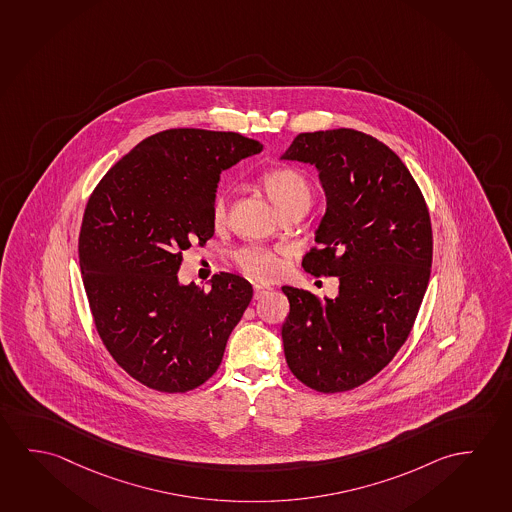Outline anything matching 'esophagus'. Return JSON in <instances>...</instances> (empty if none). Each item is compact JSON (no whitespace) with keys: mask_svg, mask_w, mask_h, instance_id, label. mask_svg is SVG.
<instances>
[{"mask_svg":"<svg viewBox=\"0 0 512 512\" xmlns=\"http://www.w3.org/2000/svg\"><path fill=\"white\" fill-rule=\"evenodd\" d=\"M270 290H272V288L265 286V284H254V299L258 301L261 297H265Z\"/></svg>","mask_w":512,"mask_h":512,"instance_id":"obj_1","label":"esophagus"}]
</instances>
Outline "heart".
<instances>
[{"label":"heart","mask_w":512,"mask_h":512,"mask_svg":"<svg viewBox=\"0 0 512 512\" xmlns=\"http://www.w3.org/2000/svg\"><path fill=\"white\" fill-rule=\"evenodd\" d=\"M261 187L267 192L270 201L276 204L281 215L297 208L308 210L313 201V188L308 176L295 167H276L268 171L261 178ZM224 217H226V195L219 192L211 204V219L215 224H220ZM235 261L247 276L258 281L274 279L279 276L283 268L279 252L267 247H258V245L238 249L235 252Z\"/></svg>","instance_id":"heart-1"}]
</instances>
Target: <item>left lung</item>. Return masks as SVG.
I'll return each mask as SVG.
<instances>
[{"instance_id":"left-lung-1","label":"left lung","mask_w":512,"mask_h":512,"mask_svg":"<svg viewBox=\"0 0 512 512\" xmlns=\"http://www.w3.org/2000/svg\"><path fill=\"white\" fill-rule=\"evenodd\" d=\"M281 158L315 165L327 197L302 267L340 279L336 299L283 286L286 363L311 390H354L413 329L432 265L429 208L402 160L363 131L299 133Z\"/></svg>"}]
</instances>
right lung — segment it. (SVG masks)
Returning <instances> with one entry per match:
<instances>
[{"mask_svg":"<svg viewBox=\"0 0 512 512\" xmlns=\"http://www.w3.org/2000/svg\"><path fill=\"white\" fill-rule=\"evenodd\" d=\"M233 131L174 128L122 156L90 194L78 256L99 338L151 390L187 393L217 372L252 299L244 277L220 272L210 290L179 284L183 252L215 233L220 172L260 153Z\"/></svg>","mask_w":512,"mask_h":512,"instance_id":"right-lung-1","label":"right lung"}]
</instances>
